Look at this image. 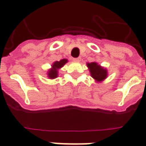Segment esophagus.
<instances>
[{
  "label": "esophagus",
  "instance_id": "obj_1",
  "mask_svg": "<svg viewBox=\"0 0 146 146\" xmlns=\"http://www.w3.org/2000/svg\"><path fill=\"white\" fill-rule=\"evenodd\" d=\"M73 60H74V61H77V62L80 61V60H81V57H77V58H73Z\"/></svg>",
  "mask_w": 146,
  "mask_h": 146
}]
</instances>
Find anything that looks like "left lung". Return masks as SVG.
<instances>
[{"label":"left lung","instance_id":"left-lung-1","mask_svg":"<svg viewBox=\"0 0 146 146\" xmlns=\"http://www.w3.org/2000/svg\"><path fill=\"white\" fill-rule=\"evenodd\" d=\"M87 66L90 69L91 76L95 80L100 82L104 80V78H106L107 71L103 68H101V66H99L97 63L93 62L90 64H87Z\"/></svg>","mask_w":146,"mask_h":146}]
</instances>
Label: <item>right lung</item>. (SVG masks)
I'll return each instance as SVG.
<instances>
[{"instance_id":"right-lung-1","label":"right lung","mask_w":146,"mask_h":146,"mask_svg":"<svg viewBox=\"0 0 146 146\" xmlns=\"http://www.w3.org/2000/svg\"><path fill=\"white\" fill-rule=\"evenodd\" d=\"M68 62V60L66 59H64V60H61L60 61H56L52 64V68L50 71H48V76L50 78H55L57 77V70L59 68H62L64 65Z\"/></svg>"}]
</instances>
